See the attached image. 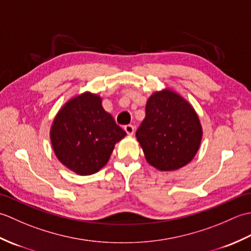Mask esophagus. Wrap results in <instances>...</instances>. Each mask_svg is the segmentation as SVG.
<instances>
[{"mask_svg":"<svg viewBox=\"0 0 251 251\" xmlns=\"http://www.w3.org/2000/svg\"><path fill=\"white\" fill-rule=\"evenodd\" d=\"M124 130L126 131V134L128 136H132V135H134V131H135V127L132 125H126L124 127Z\"/></svg>","mask_w":251,"mask_h":251,"instance_id":"34e87169","label":"esophagus"}]
</instances>
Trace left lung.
<instances>
[{
  "label": "left lung",
  "instance_id": "8db88e82",
  "mask_svg": "<svg viewBox=\"0 0 251 251\" xmlns=\"http://www.w3.org/2000/svg\"><path fill=\"white\" fill-rule=\"evenodd\" d=\"M147 162L161 172L188 165L199 151L202 127L188 100L170 88L154 92L136 132Z\"/></svg>",
  "mask_w": 251,
  "mask_h": 251
}]
</instances>
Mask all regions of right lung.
<instances>
[{"label":"right lung","mask_w":251,"mask_h":251,"mask_svg":"<svg viewBox=\"0 0 251 251\" xmlns=\"http://www.w3.org/2000/svg\"><path fill=\"white\" fill-rule=\"evenodd\" d=\"M126 136L97 94L84 92L68 100L50 127L52 150L62 165L79 176L96 174L109 162Z\"/></svg>","instance_id":"obj_1"}]
</instances>
